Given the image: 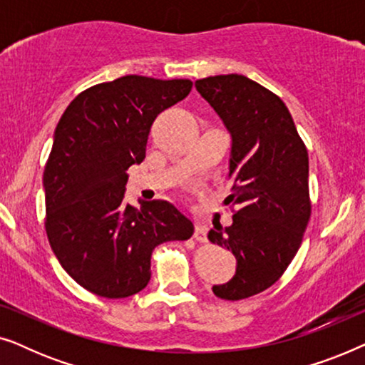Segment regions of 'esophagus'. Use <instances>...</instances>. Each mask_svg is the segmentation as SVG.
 <instances>
[{"label":"esophagus","mask_w":365,"mask_h":365,"mask_svg":"<svg viewBox=\"0 0 365 365\" xmlns=\"http://www.w3.org/2000/svg\"><path fill=\"white\" fill-rule=\"evenodd\" d=\"M194 239L197 242H207V229L204 224L196 222V229H194Z\"/></svg>","instance_id":"34e87169"}]
</instances>
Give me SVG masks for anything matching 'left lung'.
<instances>
[{
    "mask_svg": "<svg viewBox=\"0 0 365 365\" xmlns=\"http://www.w3.org/2000/svg\"><path fill=\"white\" fill-rule=\"evenodd\" d=\"M196 89L232 136L229 176L232 224L211 229L209 241L232 251L231 281L212 287L241 301L276 284L301 247L311 219L309 154L282 99L242 74L197 79Z\"/></svg>",
    "mask_w": 365,
    "mask_h": 365,
    "instance_id": "1",
    "label": "left lung"
}]
</instances>
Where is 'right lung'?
I'll use <instances>...</instances> for the list:
<instances>
[{
  "label": "right lung",
  "instance_id": "1",
  "mask_svg": "<svg viewBox=\"0 0 365 365\" xmlns=\"http://www.w3.org/2000/svg\"><path fill=\"white\" fill-rule=\"evenodd\" d=\"M189 79L129 74L84 89L59 119L44 166V227L64 271L86 291L129 297L151 279L159 244L194 226L168 201L124 204L128 169L146 158L151 124L191 93Z\"/></svg>",
  "mask_w": 365,
  "mask_h": 365
}]
</instances>
